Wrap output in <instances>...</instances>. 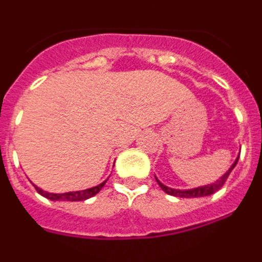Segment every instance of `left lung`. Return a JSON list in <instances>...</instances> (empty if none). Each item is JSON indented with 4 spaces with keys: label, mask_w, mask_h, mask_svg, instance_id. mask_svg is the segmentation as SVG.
I'll return each instance as SVG.
<instances>
[{
    "label": "left lung",
    "mask_w": 262,
    "mask_h": 262,
    "mask_svg": "<svg viewBox=\"0 0 262 262\" xmlns=\"http://www.w3.org/2000/svg\"><path fill=\"white\" fill-rule=\"evenodd\" d=\"M239 156H240V154H239ZM239 156L236 157V160L233 161L232 165L230 166V169H228V170H227V172L222 176V177L217 178L216 181L212 182V184L203 185V186L194 187V189H173V187L166 186V185H164L163 182L159 181V178H157L156 176H155V178H156V181H157V184H159V186L161 187V189H163L166 194H169V195L178 196V198H200V196L211 195V194H214L215 191H217L222 186H223L224 182H226V180L228 178V176H230V173L232 172L233 168H235L236 164H237V161H239Z\"/></svg>",
    "instance_id": "obj_1"
}]
</instances>
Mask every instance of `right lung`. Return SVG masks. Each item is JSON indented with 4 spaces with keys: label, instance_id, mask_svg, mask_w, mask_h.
<instances>
[{
    "label": "right lung",
    "instance_id": "1",
    "mask_svg": "<svg viewBox=\"0 0 262 262\" xmlns=\"http://www.w3.org/2000/svg\"><path fill=\"white\" fill-rule=\"evenodd\" d=\"M107 180H108V177L106 178L103 182H101L99 185H97V186L89 187V189H84V190L68 191V193H48V191H45L43 189H40V187L36 186V185H34V186H35L36 191H38L40 195L45 196V198H47V200L59 201V202H66V201H68V202H78V201L89 200V198L94 196L96 194H98L99 191H101V189L105 186V184Z\"/></svg>",
    "mask_w": 262,
    "mask_h": 262
}]
</instances>
